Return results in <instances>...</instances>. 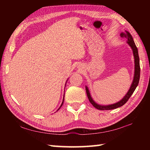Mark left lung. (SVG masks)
<instances>
[{
	"label": "left lung",
	"mask_w": 150,
	"mask_h": 150,
	"mask_svg": "<svg viewBox=\"0 0 150 150\" xmlns=\"http://www.w3.org/2000/svg\"><path fill=\"white\" fill-rule=\"evenodd\" d=\"M121 37L122 38H126L127 39V42L130 46V47H132V49L133 50V56H134V59H135V74H134V78H133V81L131 87H130L129 91H128V93H126L125 96L124 97L122 100H120L118 103L113 104H111V105H108V106H101V105H98L97 103H95L93 101V100L92 99V98L91 97V95L90 93V91L88 90V88L87 86H86V93H87V96L89 100L91 103V104L93 105V106L97 108L98 110H113V109H116L117 108H119L120 106H123L124 104L126 103V102L128 100L130 97L132 96V95L133 94V92L135 90V89L137 86H138L139 82V79H140V73H141V68H140V63H139V53H138V50L137 47L133 41V37L131 35L128 31H125L124 33H122L120 34Z\"/></svg>",
	"instance_id": "1"
}]
</instances>
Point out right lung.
<instances>
[{"mask_svg": "<svg viewBox=\"0 0 150 150\" xmlns=\"http://www.w3.org/2000/svg\"><path fill=\"white\" fill-rule=\"evenodd\" d=\"M63 103H64V98H63V101H62V104H61V106H60V107H61V106H62V104H63ZM60 108H59V110L60 109Z\"/></svg>", "mask_w": 150, "mask_h": 150, "instance_id": "1", "label": "right lung"}]
</instances>
